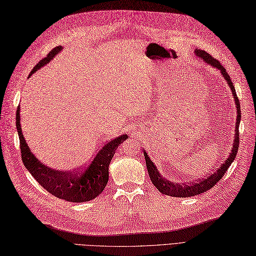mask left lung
<instances>
[{
    "label": "left lung",
    "mask_w": 256,
    "mask_h": 256,
    "mask_svg": "<svg viewBox=\"0 0 256 256\" xmlns=\"http://www.w3.org/2000/svg\"><path fill=\"white\" fill-rule=\"evenodd\" d=\"M194 53L196 54L198 58H201L202 60L206 62V63H208L210 65H212L213 67L217 68V70H220L224 78L226 79V81L230 86V89H232V94H234V101L236 104V112H238V116H236L234 142L232 153L229 154L228 158L224 162L222 166L220 168H217V170L213 174H212V175L206 176V178L198 180V182L182 186L178 184H174V182H170V180L163 178L162 177V175H160L156 166L153 164V162L148 156V153L144 152V158H146V168L148 172V176H150V178H151V182H153V184L156 186L158 190L163 193V194L176 196V198H189V196H198V194H201V193L213 188V186L224 177V175H225L229 166L232 165L234 160L236 158V153H238V150H239V124H240V120H241V110H240L239 98H238V96H236V89L232 84V79H230L229 74L226 72L225 68H224V66L220 63V60H217L210 54H208V52H205V51H203V50H200V48L198 50L196 48Z\"/></svg>",
    "instance_id": "left-lung-1"
}]
</instances>
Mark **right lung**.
Segmentation results:
<instances>
[{
  "instance_id": "1",
  "label": "right lung",
  "mask_w": 256,
  "mask_h": 256,
  "mask_svg": "<svg viewBox=\"0 0 256 256\" xmlns=\"http://www.w3.org/2000/svg\"><path fill=\"white\" fill-rule=\"evenodd\" d=\"M62 50V46H56L46 55V58L41 60L31 70L29 76L48 63L54 56ZM20 106L17 108L16 112V128L20 136V144L22 160L24 167L27 168L32 177L52 196L63 198L68 202H86L101 194L108 182V166L113 158L118 146L128 139V136H120L108 142L100 151H98L96 158L91 163L74 172H60L54 170L40 160H36L31 153L29 146L24 141L22 134L20 120Z\"/></svg>"
}]
</instances>
